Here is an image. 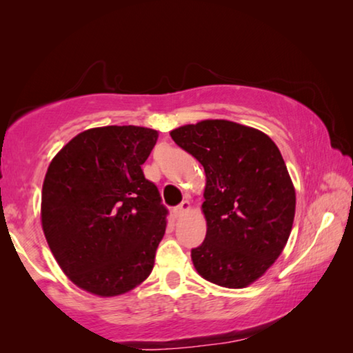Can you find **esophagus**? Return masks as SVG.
Here are the masks:
<instances>
[{"label": "esophagus", "mask_w": 353, "mask_h": 353, "mask_svg": "<svg viewBox=\"0 0 353 353\" xmlns=\"http://www.w3.org/2000/svg\"><path fill=\"white\" fill-rule=\"evenodd\" d=\"M188 210H190V202H188V201H182L181 204H179V205L174 208V214L179 218V216H182V214H183L185 212H188Z\"/></svg>", "instance_id": "1"}]
</instances>
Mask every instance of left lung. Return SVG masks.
I'll use <instances>...</instances> for the list:
<instances>
[{"label": "left lung", "mask_w": 353, "mask_h": 353, "mask_svg": "<svg viewBox=\"0 0 353 353\" xmlns=\"http://www.w3.org/2000/svg\"><path fill=\"white\" fill-rule=\"evenodd\" d=\"M171 139L204 166L207 235L191 249L199 276L244 288L268 271L288 241L296 191L270 137L225 119L171 130Z\"/></svg>", "instance_id": "8db88e82"}]
</instances>
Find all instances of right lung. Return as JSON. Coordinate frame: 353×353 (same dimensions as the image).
<instances>
[{
  "label": "right lung",
  "instance_id": "right-lung-1",
  "mask_svg": "<svg viewBox=\"0 0 353 353\" xmlns=\"http://www.w3.org/2000/svg\"><path fill=\"white\" fill-rule=\"evenodd\" d=\"M157 130H83L48 166L41 227L59 266L79 288L112 297L135 288L154 268L168 210L141 165Z\"/></svg>",
  "mask_w": 353,
  "mask_h": 353
}]
</instances>
